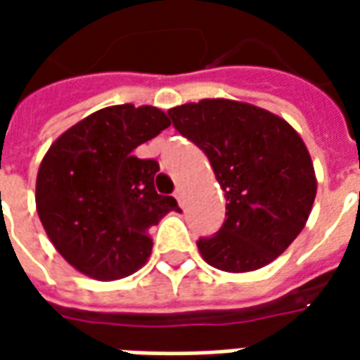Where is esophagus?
I'll return each mask as SVG.
<instances>
[{
  "instance_id": "34e87169",
  "label": "esophagus",
  "mask_w": 360,
  "mask_h": 360,
  "mask_svg": "<svg viewBox=\"0 0 360 360\" xmlns=\"http://www.w3.org/2000/svg\"><path fill=\"white\" fill-rule=\"evenodd\" d=\"M173 196L177 198V202H179L181 206L185 204V191H183V187H177V188H175V193H173Z\"/></svg>"
}]
</instances>
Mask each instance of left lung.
I'll use <instances>...</instances> for the list:
<instances>
[{
    "label": "left lung",
    "instance_id": "left-lung-1",
    "mask_svg": "<svg viewBox=\"0 0 360 360\" xmlns=\"http://www.w3.org/2000/svg\"><path fill=\"white\" fill-rule=\"evenodd\" d=\"M183 136L210 160L226 195V221L198 250L231 274L264 268L297 239L314 204L316 175L304 142L276 113L226 98L167 110Z\"/></svg>",
    "mask_w": 360,
    "mask_h": 360
}]
</instances>
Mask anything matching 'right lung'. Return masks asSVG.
<instances>
[{
  "label": "right lung",
  "mask_w": 360,
  "mask_h": 360,
  "mask_svg": "<svg viewBox=\"0 0 360 360\" xmlns=\"http://www.w3.org/2000/svg\"><path fill=\"white\" fill-rule=\"evenodd\" d=\"M167 127V115L154 105H110L67 129L46 152L36 210L51 245L75 270L111 281L146 264L148 229L179 206L156 193V160H141L133 150Z\"/></svg>",
  "instance_id": "obj_1"
}]
</instances>
